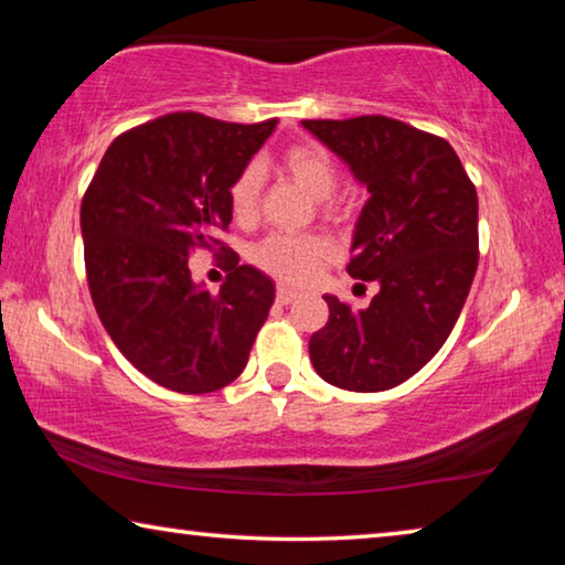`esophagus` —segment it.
<instances>
[{"mask_svg": "<svg viewBox=\"0 0 565 565\" xmlns=\"http://www.w3.org/2000/svg\"><path fill=\"white\" fill-rule=\"evenodd\" d=\"M296 296H299V291L289 289V286H279V289H276V301L279 303H291Z\"/></svg>", "mask_w": 565, "mask_h": 565, "instance_id": "obj_1", "label": "esophagus"}]
</instances>
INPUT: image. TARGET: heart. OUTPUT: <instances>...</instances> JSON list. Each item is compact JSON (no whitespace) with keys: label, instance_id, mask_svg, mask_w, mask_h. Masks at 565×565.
<instances>
[{"label":"heart","instance_id":"b5f03b06","mask_svg":"<svg viewBox=\"0 0 565 565\" xmlns=\"http://www.w3.org/2000/svg\"><path fill=\"white\" fill-rule=\"evenodd\" d=\"M279 167L296 184H301L313 199H321L327 216L347 212L341 199L333 194L339 186V169L331 154L319 145H291L281 151ZM262 171L256 164L244 167L228 186V204L238 222H252L259 212ZM331 256V244L319 234H271L254 246L252 262L266 274L289 284H303L317 274Z\"/></svg>","mask_w":565,"mask_h":565}]
</instances>
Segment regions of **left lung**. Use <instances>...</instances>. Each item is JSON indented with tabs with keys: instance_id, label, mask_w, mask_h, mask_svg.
I'll return each mask as SVG.
<instances>
[{
	"instance_id": "obj_1",
	"label": "left lung",
	"mask_w": 565,
	"mask_h": 565,
	"mask_svg": "<svg viewBox=\"0 0 565 565\" xmlns=\"http://www.w3.org/2000/svg\"><path fill=\"white\" fill-rule=\"evenodd\" d=\"M303 127L371 191L347 271L379 286L363 311L323 296L329 321L309 339L311 363L331 386L394 388L436 356L471 291L476 186L446 139L406 121L369 114L306 119Z\"/></svg>"
}]
</instances>
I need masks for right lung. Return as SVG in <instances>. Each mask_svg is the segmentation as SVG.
<instances>
[{
    "instance_id": "1",
    "label": "right lung",
    "mask_w": 565,
    "mask_h": 565,
    "mask_svg": "<svg viewBox=\"0 0 565 565\" xmlns=\"http://www.w3.org/2000/svg\"><path fill=\"white\" fill-rule=\"evenodd\" d=\"M276 119L234 124L174 111L119 134L82 199L84 266L104 329L134 369L177 394L242 374L274 303V281L228 248V186ZM222 253L218 295L190 281L188 256Z\"/></svg>"
}]
</instances>
